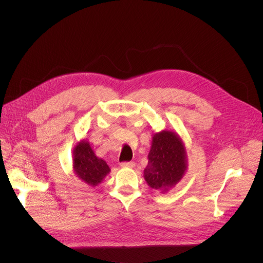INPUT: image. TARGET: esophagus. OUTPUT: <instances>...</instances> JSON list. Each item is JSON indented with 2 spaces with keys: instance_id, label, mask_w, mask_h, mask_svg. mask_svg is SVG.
<instances>
[{
  "instance_id": "esophagus-1",
  "label": "esophagus",
  "mask_w": 263,
  "mask_h": 263,
  "mask_svg": "<svg viewBox=\"0 0 263 263\" xmlns=\"http://www.w3.org/2000/svg\"><path fill=\"white\" fill-rule=\"evenodd\" d=\"M121 165H122L123 167H130V168H134V167H135V165H136V163H135L134 161H130V162H123Z\"/></svg>"
}]
</instances>
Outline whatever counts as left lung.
<instances>
[{
  "label": "left lung",
  "mask_w": 263,
  "mask_h": 263,
  "mask_svg": "<svg viewBox=\"0 0 263 263\" xmlns=\"http://www.w3.org/2000/svg\"><path fill=\"white\" fill-rule=\"evenodd\" d=\"M147 159L143 178L151 189L161 194L174 189L189 166L184 141L176 131L171 130L153 134Z\"/></svg>",
  "instance_id": "obj_1"
}]
</instances>
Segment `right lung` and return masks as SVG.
Listing matches in <instances>:
<instances>
[{"label":"right lung","instance_id":"1","mask_svg":"<svg viewBox=\"0 0 263 263\" xmlns=\"http://www.w3.org/2000/svg\"><path fill=\"white\" fill-rule=\"evenodd\" d=\"M72 172L85 184L95 187L110 173L106 161L99 158L86 139H81L72 151Z\"/></svg>","mask_w":263,"mask_h":263}]
</instances>
